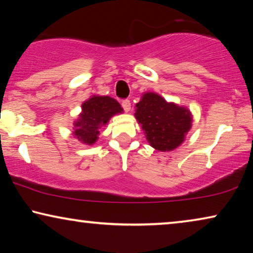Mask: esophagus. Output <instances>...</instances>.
Returning <instances> with one entry per match:
<instances>
[{"label":"esophagus","mask_w":253,"mask_h":253,"mask_svg":"<svg viewBox=\"0 0 253 253\" xmlns=\"http://www.w3.org/2000/svg\"><path fill=\"white\" fill-rule=\"evenodd\" d=\"M122 105H123L124 110H125L126 112L130 110V101L129 100H124L122 102Z\"/></svg>","instance_id":"34e87169"}]
</instances>
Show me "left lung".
Wrapping results in <instances>:
<instances>
[{
	"instance_id": "obj_1",
	"label": "left lung",
	"mask_w": 253,
	"mask_h": 253,
	"mask_svg": "<svg viewBox=\"0 0 253 253\" xmlns=\"http://www.w3.org/2000/svg\"><path fill=\"white\" fill-rule=\"evenodd\" d=\"M135 107V118L150 145L163 152L182 144L192 127V115L187 108L167 102L157 93H144Z\"/></svg>"
}]
</instances>
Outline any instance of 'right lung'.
Returning <instances> with one entry per match:
<instances>
[{"label": "right lung", "instance_id": "obj_1", "mask_svg": "<svg viewBox=\"0 0 253 253\" xmlns=\"http://www.w3.org/2000/svg\"><path fill=\"white\" fill-rule=\"evenodd\" d=\"M122 105L110 96L93 95L82 104V112L74 123V136L86 145L99 138L100 128L107 125L112 116L122 114Z\"/></svg>", "mask_w": 253, "mask_h": 253}]
</instances>
